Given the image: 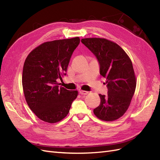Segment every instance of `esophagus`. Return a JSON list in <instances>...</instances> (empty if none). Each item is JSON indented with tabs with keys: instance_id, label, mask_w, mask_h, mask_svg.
<instances>
[{
	"instance_id": "1",
	"label": "esophagus",
	"mask_w": 160,
	"mask_h": 160,
	"mask_svg": "<svg viewBox=\"0 0 160 160\" xmlns=\"http://www.w3.org/2000/svg\"><path fill=\"white\" fill-rule=\"evenodd\" d=\"M80 94L82 95H87V94H88V91H80Z\"/></svg>"
}]
</instances>
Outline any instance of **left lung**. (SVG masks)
Here are the masks:
<instances>
[{
    "mask_svg": "<svg viewBox=\"0 0 160 160\" xmlns=\"http://www.w3.org/2000/svg\"><path fill=\"white\" fill-rule=\"evenodd\" d=\"M81 42L97 57L108 88L107 95H99L101 103L93 112L100 120H116L127 111L136 88L132 61L119 45L109 40L88 38Z\"/></svg>",
    "mask_w": 160,
    "mask_h": 160,
    "instance_id": "left-lung-1",
    "label": "left lung"
}]
</instances>
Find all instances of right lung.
Instances as JSON below:
<instances>
[{
	"label": "right lung",
	"instance_id": "add662e5",
	"mask_svg": "<svg viewBox=\"0 0 160 160\" xmlns=\"http://www.w3.org/2000/svg\"><path fill=\"white\" fill-rule=\"evenodd\" d=\"M79 37L46 42L31 51L24 62L22 86L30 109L39 119L56 123L68 114L77 91L59 87L57 79L66 75Z\"/></svg>",
	"mask_w": 160,
	"mask_h": 160
}]
</instances>
